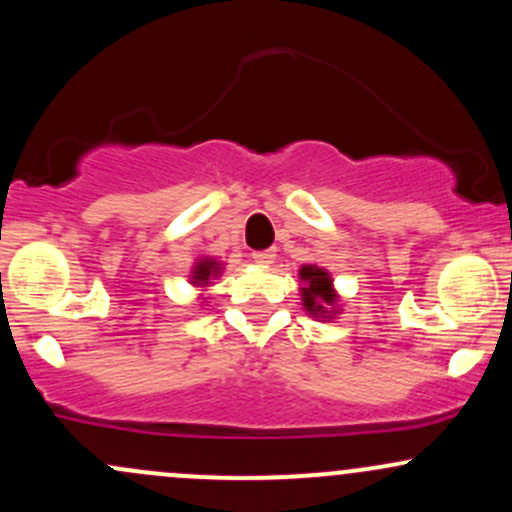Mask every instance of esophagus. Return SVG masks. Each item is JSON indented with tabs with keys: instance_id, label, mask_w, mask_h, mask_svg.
<instances>
[{
	"instance_id": "34e87169",
	"label": "esophagus",
	"mask_w": 512,
	"mask_h": 512,
	"mask_svg": "<svg viewBox=\"0 0 512 512\" xmlns=\"http://www.w3.org/2000/svg\"><path fill=\"white\" fill-rule=\"evenodd\" d=\"M274 257H277V252H274V250H260V252H252V260H255L257 265H262V267H269V265H272Z\"/></svg>"
}]
</instances>
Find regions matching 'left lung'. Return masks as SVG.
Returning <instances> with one entry per match:
<instances>
[{
	"mask_svg": "<svg viewBox=\"0 0 512 512\" xmlns=\"http://www.w3.org/2000/svg\"><path fill=\"white\" fill-rule=\"evenodd\" d=\"M299 284L301 306L308 316L325 320V323H333L340 316L342 299L328 269L318 265H303L299 269Z\"/></svg>",
	"mask_w": 512,
	"mask_h": 512,
	"instance_id": "8db88e82",
	"label": "left lung"
}]
</instances>
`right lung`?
Returning <instances> with one entry per match:
<instances>
[{"label": "right lung", "mask_w": 512, "mask_h": 512, "mask_svg": "<svg viewBox=\"0 0 512 512\" xmlns=\"http://www.w3.org/2000/svg\"><path fill=\"white\" fill-rule=\"evenodd\" d=\"M223 269H226V265H223V262H218L216 257H209V255L196 257L194 265H192V272H189V284H192L196 291H206L213 284V279L221 277ZM201 303H206V301H201Z\"/></svg>", "instance_id": "right-lung-1"}]
</instances>
